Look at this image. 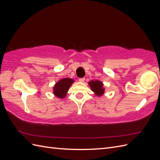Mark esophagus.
I'll return each instance as SVG.
<instances>
[{
    "label": "esophagus",
    "mask_w": 160,
    "mask_h": 160,
    "mask_svg": "<svg viewBox=\"0 0 160 160\" xmlns=\"http://www.w3.org/2000/svg\"><path fill=\"white\" fill-rule=\"evenodd\" d=\"M85 80V79L84 78V77H83V78H79V82H84Z\"/></svg>",
    "instance_id": "34e87169"
}]
</instances>
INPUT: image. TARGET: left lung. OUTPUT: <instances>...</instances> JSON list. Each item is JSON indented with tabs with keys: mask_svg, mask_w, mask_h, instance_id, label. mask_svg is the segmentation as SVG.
Returning <instances> with one entry per match:
<instances>
[{
	"mask_svg": "<svg viewBox=\"0 0 160 160\" xmlns=\"http://www.w3.org/2000/svg\"><path fill=\"white\" fill-rule=\"evenodd\" d=\"M89 85L91 90L93 91L95 95L98 96H101L104 93V89L103 88V83L99 81H91L89 82Z\"/></svg>",
	"mask_w": 160,
	"mask_h": 160,
	"instance_id": "1",
	"label": "left lung"
}]
</instances>
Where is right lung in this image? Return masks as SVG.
I'll return each instance as SVG.
<instances>
[{"label":"right lung","mask_w":160,"mask_h":160,"mask_svg":"<svg viewBox=\"0 0 160 160\" xmlns=\"http://www.w3.org/2000/svg\"><path fill=\"white\" fill-rule=\"evenodd\" d=\"M73 82L74 81L70 78H64L60 80L55 85L53 88V93L61 99L64 98Z\"/></svg>","instance_id":"obj_1"}]
</instances>
